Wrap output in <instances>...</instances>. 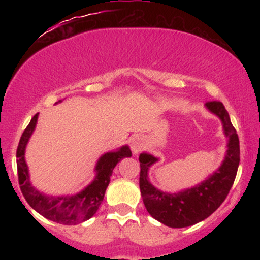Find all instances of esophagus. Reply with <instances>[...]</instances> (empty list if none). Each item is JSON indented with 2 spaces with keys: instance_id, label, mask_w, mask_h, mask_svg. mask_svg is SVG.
<instances>
[{
  "instance_id": "1",
  "label": "esophagus",
  "mask_w": 260,
  "mask_h": 260,
  "mask_svg": "<svg viewBox=\"0 0 260 260\" xmlns=\"http://www.w3.org/2000/svg\"><path fill=\"white\" fill-rule=\"evenodd\" d=\"M143 147H144V139L140 136H136L131 142V149H132L133 154H138L140 150H142Z\"/></svg>"
}]
</instances>
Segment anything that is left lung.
Listing matches in <instances>:
<instances>
[{
    "label": "left lung",
    "mask_w": 260,
    "mask_h": 260,
    "mask_svg": "<svg viewBox=\"0 0 260 260\" xmlns=\"http://www.w3.org/2000/svg\"><path fill=\"white\" fill-rule=\"evenodd\" d=\"M207 109L222 122L223 133L229 138L228 150L221 166L207 180L197 186L168 193L155 188L148 178V171L157 157L148 153L139 155V187L148 213L155 220L169 228L180 229L192 226L210 216L228 197L240 165V140L230 121L229 112L220 101H209Z\"/></svg>",
    "instance_id": "left-lung-1"
}]
</instances>
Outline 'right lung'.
Wrapping results in <instances>:
<instances>
[{"label": "right lung", "instance_id": "1", "mask_svg": "<svg viewBox=\"0 0 260 260\" xmlns=\"http://www.w3.org/2000/svg\"><path fill=\"white\" fill-rule=\"evenodd\" d=\"M58 103H61V100ZM38 115L39 113L34 115L30 123L24 129L17 148V170L20 190L28 204L40 215L51 221L62 223V225H77L79 222L86 221L91 216H94V214L99 209L115 166L123 157L132 156V151L128 145H123L118 150L104 154L95 166L96 176L94 181L89 186H86L82 192L66 197L45 196L44 193H40L31 186L29 181L28 165L24 157L25 147L37 126Z\"/></svg>", "mask_w": 260, "mask_h": 260}]
</instances>
